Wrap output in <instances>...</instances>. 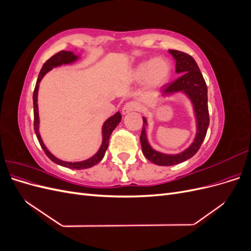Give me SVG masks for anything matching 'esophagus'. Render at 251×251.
<instances>
[{"mask_svg":"<svg viewBox=\"0 0 251 251\" xmlns=\"http://www.w3.org/2000/svg\"><path fill=\"white\" fill-rule=\"evenodd\" d=\"M139 109H140V104H139L137 101L132 100V101L126 102V103L124 105L123 113H124V114H127V113L133 112V111H138Z\"/></svg>","mask_w":251,"mask_h":251,"instance_id":"34e87169","label":"esophagus"}]
</instances>
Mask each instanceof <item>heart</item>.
<instances>
[{
    "mask_svg": "<svg viewBox=\"0 0 251 251\" xmlns=\"http://www.w3.org/2000/svg\"><path fill=\"white\" fill-rule=\"evenodd\" d=\"M170 71V65L165 59L155 58L141 63L135 71V77L138 80L147 79L149 87H158L168 80Z\"/></svg>",
    "mask_w": 251,
    "mask_h": 251,
    "instance_id": "obj_1",
    "label": "heart"
}]
</instances>
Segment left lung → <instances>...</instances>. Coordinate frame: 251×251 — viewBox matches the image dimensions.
<instances>
[{
	"label": "left lung",
	"mask_w": 251,
	"mask_h": 251,
	"mask_svg": "<svg viewBox=\"0 0 251 251\" xmlns=\"http://www.w3.org/2000/svg\"><path fill=\"white\" fill-rule=\"evenodd\" d=\"M174 58L176 59V72L181 74L180 77L171 83H166L162 87L164 94L179 92L183 91L188 97L191 98L197 117V125H198V132L195 142L183 153L179 155H165L158 153L150 147L146 135L147 120L143 119L142 131L140 135V142L142 148V153L151 162L157 165L171 166L183 162L187 159L192 158L202 146L205 139L209 126V113L207 104V86L205 82L203 75L197 65L196 60L185 52L178 50H170Z\"/></svg>",
	"instance_id": "8db88e82"
}]
</instances>
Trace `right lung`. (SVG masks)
<instances>
[{"label": "right lung", "mask_w": 251, "mask_h": 251, "mask_svg": "<svg viewBox=\"0 0 251 251\" xmlns=\"http://www.w3.org/2000/svg\"><path fill=\"white\" fill-rule=\"evenodd\" d=\"M77 58L76 55H74L72 52L70 51H65L62 50L57 52L56 54H54L53 56H51L46 63H45L42 67V70L40 71L39 74V77H37L36 80V85L33 91V115H34V132L36 134V137L37 140H39L40 144L42 149L44 150L45 154L47 155V157L52 160L53 162H55L59 165L65 166V168H69L72 170H83V169H89L91 166H93L95 164H97L100 162L101 159L103 158L104 154H105V151H107L108 147H109V140H110V136L112 134V132L115 130V127L117 126V125L120 123L121 120V114L118 112L116 113L115 115L110 117L107 121H105L103 127H102V135H103V140H102V144L100 149V151H97V153L93 156L91 157L88 160L85 161H81V162H66V161H62L57 159L56 157L53 156L50 151L46 149V147L44 146V143L41 139V136L39 133V110H37V91H39V83L41 81V79L44 77V75L46 74L48 71H50L52 68L57 67L59 65H63V64H69L74 62L75 59Z\"/></svg>", "instance_id": "add662e5"}]
</instances>
